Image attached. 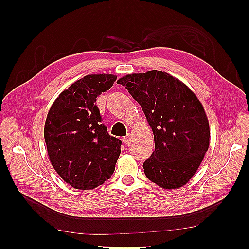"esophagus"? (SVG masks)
Masks as SVG:
<instances>
[{"mask_svg":"<svg viewBox=\"0 0 249 249\" xmlns=\"http://www.w3.org/2000/svg\"><path fill=\"white\" fill-rule=\"evenodd\" d=\"M131 140H132V135L129 133V134H126L125 136L123 138V141H124V144H127V143H130L131 142Z\"/></svg>","mask_w":249,"mask_h":249,"instance_id":"esophagus-1","label":"esophagus"}]
</instances>
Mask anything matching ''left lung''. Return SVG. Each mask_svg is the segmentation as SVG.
Returning a JSON list of instances; mask_svg holds the SVG:
<instances>
[{
  "mask_svg": "<svg viewBox=\"0 0 249 249\" xmlns=\"http://www.w3.org/2000/svg\"><path fill=\"white\" fill-rule=\"evenodd\" d=\"M144 112L155 150L143 163L148 179L163 189H178L197 171L210 145L209 120L202 104L185 83L157 70L117 81Z\"/></svg>",
  "mask_w": 249,
  "mask_h": 249,
  "instance_id": "1",
  "label": "left lung"
}]
</instances>
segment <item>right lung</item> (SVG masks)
Here are the masks:
<instances>
[{
	"instance_id": "obj_1",
	"label": "right lung",
	"mask_w": 249,
	"mask_h": 249,
	"mask_svg": "<svg viewBox=\"0 0 249 249\" xmlns=\"http://www.w3.org/2000/svg\"><path fill=\"white\" fill-rule=\"evenodd\" d=\"M116 78L112 73L87 74L59 94L47 115L43 133L50 162L76 189H94L114 172L122 141L101 124L95 102Z\"/></svg>"
}]
</instances>
